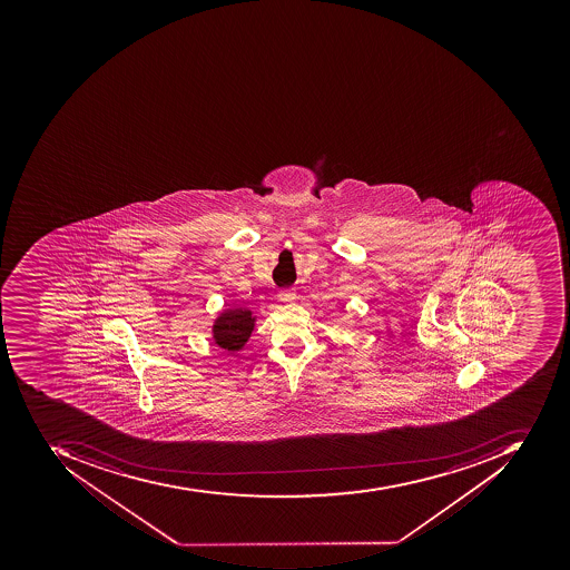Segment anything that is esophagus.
<instances>
[{
    "instance_id": "34e87169",
    "label": "esophagus",
    "mask_w": 570,
    "mask_h": 570,
    "mask_svg": "<svg viewBox=\"0 0 570 570\" xmlns=\"http://www.w3.org/2000/svg\"><path fill=\"white\" fill-rule=\"evenodd\" d=\"M295 298H296V293H295V289H293V287H287V289H283L279 293L281 302L289 303V302H293V299H295Z\"/></svg>"
}]
</instances>
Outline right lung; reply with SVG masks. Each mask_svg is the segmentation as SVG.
<instances>
[{
    "instance_id": "1",
    "label": "right lung",
    "mask_w": 570,
    "mask_h": 570,
    "mask_svg": "<svg viewBox=\"0 0 570 570\" xmlns=\"http://www.w3.org/2000/svg\"><path fill=\"white\" fill-rule=\"evenodd\" d=\"M255 327L253 312L246 308H228L213 326L216 345L228 352H237L246 345Z\"/></svg>"
}]
</instances>
